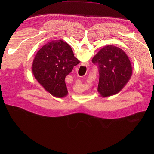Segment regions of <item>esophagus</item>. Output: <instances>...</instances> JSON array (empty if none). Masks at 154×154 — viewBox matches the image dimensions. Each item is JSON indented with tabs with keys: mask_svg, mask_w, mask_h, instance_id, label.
Listing matches in <instances>:
<instances>
[{
	"mask_svg": "<svg viewBox=\"0 0 154 154\" xmlns=\"http://www.w3.org/2000/svg\"><path fill=\"white\" fill-rule=\"evenodd\" d=\"M79 84H81V83H80V82H79Z\"/></svg>",
	"mask_w": 154,
	"mask_h": 154,
	"instance_id": "34e87169",
	"label": "esophagus"
}]
</instances>
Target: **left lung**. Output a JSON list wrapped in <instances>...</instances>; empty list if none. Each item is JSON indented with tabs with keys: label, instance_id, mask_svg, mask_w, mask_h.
I'll use <instances>...</instances> for the list:
<instances>
[{
	"label": "left lung",
	"instance_id": "1",
	"mask_svg": "<svg viewBox=\"0 0 154 154\" xmlns=\"http://www.w3.org/2000/svg\"><path fill=\"white\" fill-rule=\"evenodd\" d=\"M92 62L99 67L97 91L101 97L119 93L131 78L132 67L129 57L122 49L114 45L103 48L93 57Z\"/></svg>",
	"mask_w": 154,
	"mask_h": 154
}]
</instances>
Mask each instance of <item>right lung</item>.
I'll use <instances>...</instances> for the list:
<instances>
[{
  "instance_id": "1",
  "label": "right lung",
  "mask_w": 154,
  "mask_h": 154,
  "mask_svg": "<svg viewBox=\"0 0 154 154\" xmlns=\"http://www.w3.org/2000/svg\"><path fill=\"white\" fill-rule=\"evenodd\" d=\"M79 62L69 45L61 40H53L37 52L32 63V73L51 95L63 98L68 93L65 77Z\"/></svg>"
}]
</instances>
